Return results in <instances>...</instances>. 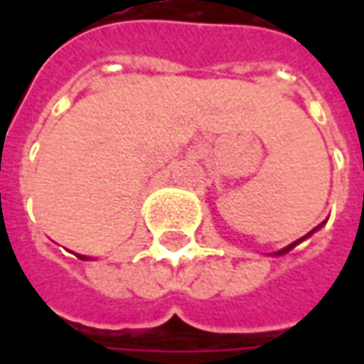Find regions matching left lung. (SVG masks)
Returning <instances> with one entry per match:
<instances>
[{
    "label": "left lung",
    "mask_w": 364,
    "mask_h": 364,
    "mask_svg": "<svg viewBox=\"0 0 364 364\" xmlns=\"http://www.w3.org/2000/svg\"><path fill=\"white\" fill-rule=\"evenodd\" d=\"M316 229H320V227H316ZM316 229H312V231L308 232V235H304V237H301V239H298V241H294V243H291V245H287L286 249H282V251H277V253H275V255H284V253H287V251H289V249H294V247H296V245H298V243H301V241H304V239H308V237H310V235H312V232H314Z\"/></svg>",
    "instance_id": "obj_1"
}]
</instances>
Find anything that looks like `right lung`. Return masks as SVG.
<instances>
[{"instance_id":"add662e5","label":"right lung","mask_w":364,"mask_h":364,"mask_svg":"<svg viewBox=\"0 0 364 364\" xmlns=\"http://www.w3.org/2000/svg\"><path fill=\"white\" fill-rule=\"evenodd\" d=\"M78 259H85V261H87L89 257H85V255H78Z\"/></svg>"}]
</instances>
